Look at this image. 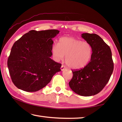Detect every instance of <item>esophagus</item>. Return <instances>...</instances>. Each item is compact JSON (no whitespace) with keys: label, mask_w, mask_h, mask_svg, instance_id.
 Masks as SVG:
<instances>
[{"label":"esophagus","mask_w":122,"mask_h":122,"mask_svg":"<svg viewBox=\"0 0 122 122\" xmlns=\"http://www.w3.org/2000/svg\"><path fill=\"white\" fill-rule=\"evenodd\" d=\"M66 69V67L65 66H61V71H63L64 70V69Z\"/></svg>","instance_id":"esophagus-1"}]
</instances>
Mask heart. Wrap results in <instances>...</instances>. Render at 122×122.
I'll return each instance as SVG.
<instances>
[{
	"mask_svg": "<svg viewBox=\"0 0 122 122\" xmlns=\"http://www.w3.org/2000/svg\"><path fill=\"white\" fill-rule=\"evenodd\" d=\"M52 56L56 62L63 60L70 68L80 70L85 68L91 59L92 48L90 44L73 37H64L59 40L58 45L51 48Z\"/></svg>",
	"mask_w": 122,
	"mask_h": 122,
	"instance_id": "heart-1",
	"label": "heart"
}]
</instances>
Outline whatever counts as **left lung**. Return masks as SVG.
<instances>
[{"label": "left lung", "mask_w": 122, "mask_h": 122, "mask_svg": "<svg viewBox=\"0 0 122 122\" xmlns=\"http://www.w3.org/2000/svg\"><path fill=\"white\" fill-rule=\"evenodd\" d=\"M82 38L92 48V55L87 65L80 70L73 71L69 84L77 94L84 97L94 95L107 83L114 69L112 52L110 46L99 36L84 33Z\"/></svg>", "instance_id": "1"}]
</instances>
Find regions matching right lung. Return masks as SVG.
<instances>
[{
  "mask_svg": "<svg viewBox=\"0 0 122 122\" xmlns=\"http://www.w3.org/2000/svg\"><path fill=\"white\" fill-rule=\"evenodd\" d=\"M58 30H31L14 43L7 64L12 82L19 89L36 92L45 87L61 64L52 60V39Z\"/></svg>",
  "mask_w": 122,
  "mask_h": 122,
  "instance_id": "right-lung-1",
  "label": "right lung"
}]
</instances>
